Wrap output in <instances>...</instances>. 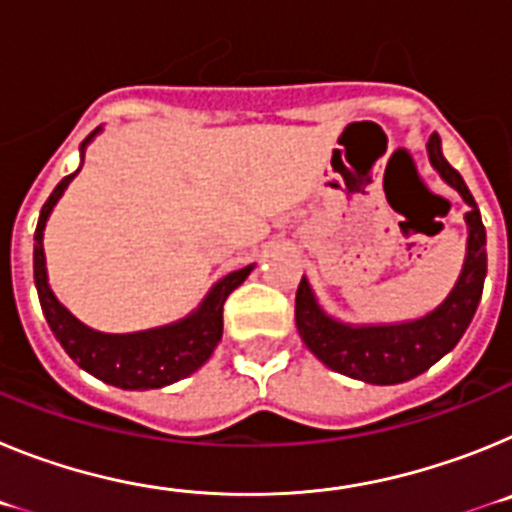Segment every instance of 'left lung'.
<instances>
[{
  "instance_id": "1",
  "label": "left lung",
  "mask_w": 512,
  "mask_h": 512,
  "mask_svg": "<svg viewBox=\"0 0 512 512\" xmlns=\"http://www.w3.org/2000/svg\"><path fill=\"white\" fill-rule=\"evenodd\" d=\"M428 156L438 174L469 205L467 259L451 295L425 318L400 325H343L318 307L307 279H300L295 320L302 341L328 369L369 384H400L428 372L441 356L459 343L477 312L487 274V235L479 207L459 171L443 158L438 133L428 140Z\"/></svg>"
}]
</instances>
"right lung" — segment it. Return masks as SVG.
Here are the masks:
<instances>
[{
    "mask_svg": "<svg viewBox=\"0 0 512 512\" xmlns=\"http://www.w3.org/2000/svg\"><path fill=\"white\" fill-rule=\"evenodd\" d=\"M97 135L94 130L84 143H81V161H84V146ZM79 174L63 176L51 197L45 200L43 210L35 228V248H33V269L35 287H38L40 307L51 325L56 341L66 348V354L97 379L107 384H115L120 390H158L171 382L189 377L197 372L202 364L212 356L215 346L223 336V305L235 287H241L243 279L251 274L253 266L238 269L210 289L197 312L189 318L179 320L164 328L140 330V333H125V336H112V333H99L87 328L84 323L71 315L56 295L48 287V274H45V253H43V228L51 215L53 205L69 187V182Z\"/></svg>",
    "mask_w": 512,
    "mask_h": 512,
    "instance_id": "obj_1",
    "label": "right lung"
}]
</instances>
